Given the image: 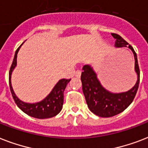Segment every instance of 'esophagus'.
I'll use <instances>...</instances> for the list:
<instances>
[{
	"instance_id": "1",
	"label": "esophagus",
	"mask_w": 148,
	"mask_h": 148,
	"mask_svg": "<svg viewBox=\"0 0 148 148\" xmlns=\"http://www.w3.org/2000/svg\"><path fill=\"white\" fill-rule=\"evenodd\" d=\"M74 75H75V77H80L81 75V71H77L74 73Z\"/></svg>"
}]
</instances>
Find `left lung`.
I'll return each mask as SVG.
<instances>
[{
    "mask_svg": "<svg viewBox=\"0 0 148 148\" xmlns=\"http://www.w3.org/2000/svg\"><path fill=\"white\" fill-rule=\"evenodd\" d=\"M111 35L116 39L115 46L117 47H127L129 45L126 40L117 34ZM135 59V71L138 74V81L133 88L124 93L113 94L101 86L97 75L89 65H84L81 73L82 90L86 99L88 108L95 114L101 117H110L118 114L128 107L135 97L140 83V69L138 62L137 53L134 48L129 45Z\"/></svg>",
    "mask_w": 148,
    "mask_h": 148,
    "instance_id": "8db88e82",
    "label": "left lung"
}]
</instances>
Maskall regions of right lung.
Masks as SVG:
<instances>
[{
    "instance_id": "add662e5",
    "label": "right lung",
    "mask_w": 148,
    "mask_h": 148,
    "mask_svg": "<svg viewBox=\"0 0 148 148\" xmlns=\"http://www.w3.org/2000/svg\"><path fill=\"white\" fill-rule=\"evenodd\" d=\"M21 45L17 48L15 52L14 58L13 60L12 64L10 66V71H9V85H10V90L14 101L17 107L23 112L31 117L38 118V119H45V118L54 117L58 114H59L62 109L63 103H64V92L67 87V84L71 81V79L64 78L60 80L56 84L55 87L53 88L52 91L50 93L49 95L40 102L35 103H28L20 101L14 93L11 82H10V77H11L13 70L17 64V54Z\"/></svg>"
}]
</instances>
